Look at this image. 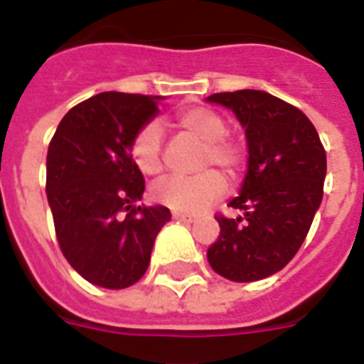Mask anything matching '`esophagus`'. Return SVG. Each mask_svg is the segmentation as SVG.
Instances as JSON below:
<instances>
[{"instance_id": "obj_1", "label": "esophagus", "mask_w": 364, "mask_h": 364, "mask_svg": "<svg viewBox=\"0 0 364 364\" xmlns=\"http://www.w3.org/2000/svg\"><path fill=\"white\" fill-rule=\"evenodd\" d=\"M172 218H174V220H180V223H186V224L196 223V217H193V215H186V213H172Z\"/></svg>"}]
</instances>
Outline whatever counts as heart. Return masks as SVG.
I'll list each match as a JSON object with an SVG mask.
<instances>
[{
  "label": "heart",
  "instance_id": "b5f03b06",
  "mask_svg": "<svg viewBox=\"0 0 364 364\" xmlns=\"http://www.w3.org/2000/svg\"><path fill=\"white\" fill-rule=\"evenodd\" d=\"M176 127L196 140L203 141L199 165L220 166L234 176L244 163L240 144L226 136L228 124L220 113L207 107H190L176 114ZM130 157L144 174H157L163 168V128L147 122L134 134ZM226 190V182L217 171H205L196 176H168L153 186V198L178 213H201L217 201Z\"/></svg>",
  "mask_w": 364,
  "mask_h": 364
}]
</instances>
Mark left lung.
Instances as JSON below:
<instances>
[{
    "label": "left lung",
    "instance_id": "obj_1",
    "mask_svg": "<svg viewBox=\"0 0 364 364\" xmlns=\"http://www.w3.org/2000/svg\"><path fill=\"white\" fill-rule=\"evenodd\" d=\"M232 109L247 138V172L230 207L217 217L220 234L207 250L217 274L255 282L282 270L301 247L322 201L326 151L313 122L294 105L261 90L207 97Z\"/></svg>",
    "mask_w": 364,
    "mask_h": 364
}]
</instances>
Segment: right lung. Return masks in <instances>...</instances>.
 <instances>
[{
  "instance_id": "add662e5",
  "label": "right lung",
  "mask_w": 364,
  "mask_h": 364,
  "mask_svg": "<svg viewBox=\"0 0 364 364\" xmlns=\"http://www.w3.org/2000/svg\"><path fill=\"white\" fill-rule=\"evenodd\" d=\"M161 95L103 92L59 122L48 147L46 193L63 255L90 284L132 286L146 274L163 205L140 207L146 184L130 157L134 134L159 113Z\"/></svg>"
}]
</instances>
